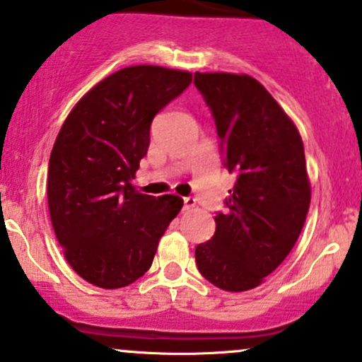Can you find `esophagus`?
<instances>
[{
	"label": "esophagus",
	"mask_w": 362,
	"mask_h": 362,
	"mask_svg": "<svg viewBox=\"0 0 362 362\" xmlns=\"http://www.w3.org/2000/svg\"><path fill=\"white\" fill-rule=\"evenodd\" d=\"M192 208H196V199H194V197H184V209L185 211H189V209H192Z\"/></svg>",
	"instance_id": "obj_1"
}]
</instances>
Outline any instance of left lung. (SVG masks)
Listing matches in <instances>:
<instances>
[{
	"label": "left lung",
	"instance_id": "1",
	"mask_svg": "<svg viewBox=\"0 0 362 362\" xmlns=\"http://www.w3.org/2000/svg\"><path fill=\"white\" fill-rule=\"evenodd\" d=\"M194 82L213 111L225 166L237 177L228 211L214 216L213 239L196 247V264L221 291H251L284 263L308 216L311 182L303 139L251 75L197 71Z\"/></svg>",
	"mask_w": 362,
	"mask_h": 362
}]
</instances>
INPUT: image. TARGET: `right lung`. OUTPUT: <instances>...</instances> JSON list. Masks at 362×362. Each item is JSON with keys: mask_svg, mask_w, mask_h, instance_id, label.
<instances>
[{"mask_svg": "<svg viewBox=\"0 0 362 362\" xmlns=\"http://www.w3.org/2000/svg\"><path fill=\"white\" fill-rule=\"evenodd\" d=\"M192 82L185 70L134 65L87 90L59 129L47 168L54 235L75 273L101 288L134 284L184 199L139 192L134 178L154 115Z\"/></svg>", "mask_w": 362, "mask_h": 362, "instance_id": "add662e5", "label": "right lung"}]
</instances>
